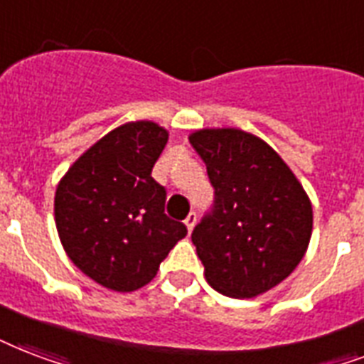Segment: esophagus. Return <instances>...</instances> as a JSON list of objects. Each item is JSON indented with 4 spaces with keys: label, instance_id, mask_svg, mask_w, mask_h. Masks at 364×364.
I'll return each instance as SVG.
<instances>
[{
    "label": "esophagus",
    "instance_id": "obj_1",
    "mask_svg": "<svg viewBox=\"0 0 364 364\" xmlns=\"http://www.w3.org/2000/svg\"><path fill=\"white\" fill-rule=\"evenodd\" d=\"M185 225H187L188 232L193 231L194 225H196V212H191V213H188L187 219H185Z\"/></svg>",
    "mask_w": 364,
    "mask_h": 364
}]
</instances>
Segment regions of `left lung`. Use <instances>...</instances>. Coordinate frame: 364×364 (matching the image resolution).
I'll return each instance as SVG.
<instances>
[{
  "instance_id": "8db88e82",
  "label": "left lung",
  "mask_w": 364,
  "mask_h": 364,
  "mask_svg": "<svg viewBox=\"0 0 364 364\" xmlns=\"http://www.w3.org/2000/svg\"><path fill=\"white\" fill-rule=\"evenodd\" d=\"M215 188L212 215L193 244L208 284L229 298H256L304 259L313 231L309 196L273 146L238 127L188 135Z\"/></svg>"
}]
</instances>
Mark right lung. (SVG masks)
<instances>
[{
  "mask_svg": "<svg viewBox=\"0 0 364 364\" xmlns=\"http://www.w3.org/2000/svg\"><path fill=\"white\" fill-rule=\"evenodd\" d=\"M170 133L152 120L122 124L91 145L55 191V225L66 256L114 292L156 277L187 227L164 213L166 191L152 168Z\"/></svg>",
  "mask_w": 364,
  "mask_h": 364,
  "instance_id": "obj_1",
  "label": "right lung"
}]
</instances>
